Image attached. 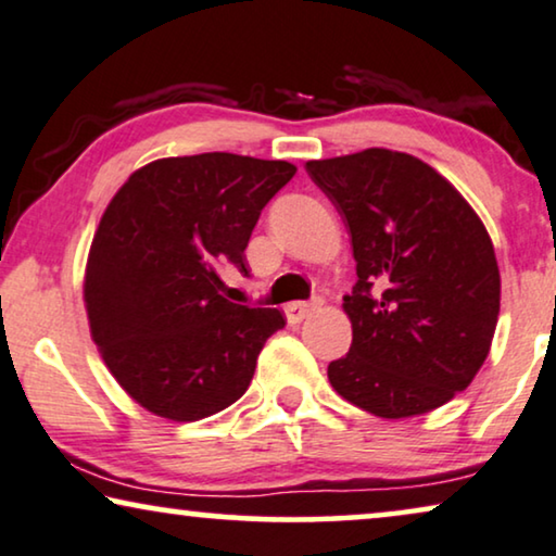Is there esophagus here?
<instances>
[{
	"label": "esophagus",
	"mask_w": 556,
	"mask_h": 556,
	"mask_svg": "<svg viewBox=\"0 0 556 556\" xmlns=\"http://www.w3.org/2000/svg\"><path fill=\"white\" fill-rule=\"evenodd\" d=\"M319 304H323V300H312V302H292L287 304V323L289 325H300L302 319H307L312 312H315Z\"/></svg>",
	"instance_id": "obj_1"
}]
</instances>
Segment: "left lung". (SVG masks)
<instances>
[{
	"label": "left lung",
	"instance_id": "obj_1",
	"mask_svg": "<svg viewBox=\"0 0 556 556\" xmlns=\"http://www.w3.org/2000/svg\"><path fill=\"white\" fill-rule=\"evenodd\" d=\"M357 262L350 353L327 378L357 408L410 418L471 386L494 340L502 279L486 226L416 155L367 148L309 161Z\"/></svg>",
	"mask_w": 556,
	"mask_h": 556
}]
</instances>
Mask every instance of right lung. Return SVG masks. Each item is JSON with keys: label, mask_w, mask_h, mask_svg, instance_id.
<instances>
[{"label": "right lung", "mask_w": 556, "mask_h": 556, "mask_svg": "<svg viewBox=\"0 0 556 556\" xmlns=\"http://www.w3.org/2000/svg\"><path fill=\"white\" fill-rule=\"evenodd\" d=\"M296 168L237 153L161 159L108 203L85 269L90 332L146 410L201 420L247 393L279 309L233 304L222 269L247 275L262 208Z\"/></svg>", "instance_id": "obj_1"}]
</instances>
